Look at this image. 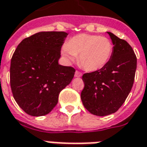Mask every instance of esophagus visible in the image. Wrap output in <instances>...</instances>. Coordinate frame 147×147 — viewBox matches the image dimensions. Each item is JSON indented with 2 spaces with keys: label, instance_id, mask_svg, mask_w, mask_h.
<instances>
[{
  "label": "esophagus",
  "instance_id": "esophagus-1",
  "mask_svg": "<svg viewBox=\"0 0 147 147\" xmlns=\"http://www.w3.org/2000/svg\"><path fill=\"white\" fill-rule=\"evenodd\" d=\"M82 76V72H80V71H76V72H75V76H76V77H81Z\"/></svg>",
  "mask_w": 147,
  "mask_h": 147
}]
</instances>
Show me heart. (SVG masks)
I'll return each mask as SVG.
<instances>
[{"label": "heart", "instance_id": "b5f03b06", "mask_svg": "<svg viewBox=\"0 0 147 147\" xmlns=\"http://www.w3.org/2000/svg\"><path fill=\"white\" fill-rule=\"evenodd\" d=\"M113 51V45L106 37L79 34L69 39L61 48V53L68 61H78L87 71L99 70L106 65Z\"/></svg>", "mask_w": 147, "mask_h": 147}]
</instances>
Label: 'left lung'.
Masks as SVG:
<instances>
[{
    "instance_id": "1",
    "label": "left lung",
    "mask_w": 147,
    "mask_h": 147,
    "mask_svg": "<svg viewBox=\"0 0 147 147\" xmlns=\"http://www.w3.org/2000/svg\"><path fill=\"white\" fill-rule=\"evenodd\" d=\"M107 33L114 45L110 60L99 70L82 76V103L89 113L98 116L116 113L124 103L133 87L137 61L127 41Z\"/></svg>"
}]
</instances>
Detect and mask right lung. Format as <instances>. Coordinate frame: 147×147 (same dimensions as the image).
<instances>
[{
	"label": "right lung",
	"mask_w": 147,
	"mask_h": 147,
	"mask_svg": "<svg viewBox=\"0 0 147 147\" xmlns=\"http://www.w3.org/2000/svg\"><path fill=\"white\" fill-rule=\"evenodd\" d=\"M67 35L64 31L34 34L21 41L11 58V91L30 116L49 114L58 103L60 92L73 78L75 69L59 64Z\"/></svg>",
	"instance_id": "add662e5"
}]
</instances>
